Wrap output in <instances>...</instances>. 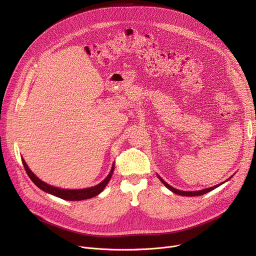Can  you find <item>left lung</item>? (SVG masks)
Returning <instances> with one entry per match:
<instances>
[{"instance_id": "8db88e82", "label": "left lung", "mask_w": 256, "mask_h": 256, "mask_svg": "<svg viewBox=\"0 0 256 256\" xmlns=\"http://www.w3.org/2000/svg\"><path fill=\"white\" fill-rule=\"evenodd\" d=\"M158 180L162 182L168 189L171 191V192H173V193H176V194H178V195H182V196H199V195H204V194H206V193H208V192H210V191H212V190H214V189H216L217 186H219L220 184H216V186H212V188H206V189H204V190H200V191H194V192H188V191H180V190H178V189H176V188H173V186H171L170 184H168L162 178H160L158 176ZM228 178V180H230Z\"/></svg>"}]
</instances>
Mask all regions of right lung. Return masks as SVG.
<instances>
[{
	"label": "right lung",
	"instance_id": "right-lung-1",
	"mask_svg": "<svg viewBox=\"0 0 256 256\" xmlns=\"http://www.w3.org/2000/svg\"><path fill=\"white\" fill-rule=\"evenodd\" d=\"M22 165L26 169V174H28L29 178H31V180L39 188L40 190H42L48 194H52L54 196H57L59 198H62L64 200H70V201H76V200H84V199H89L92 198L94 196L98 195L100 192H102V190L104 189V186L108 184V182H110L112 174L114 172V164L112 166V169L108 176L100 184L91 186V188H87V189H80V190H67V189H60V188L57 186H52L50 184H46L44 182H42V180H39L35 174L29 169L28 165L26 164L24 160L22 158Z\"/></svg>",
	"mask_w": 256,
	"mask_h": 256
}]
</instances>
